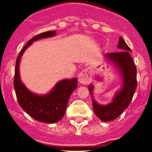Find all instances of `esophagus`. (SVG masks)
Here are the masks:
<instances>
[{"mask_svg": "<svg viewBox=\"0 0 152 152\" xmlns=\"http://www.w3.org/2000/svg\"><path fill=\"white\" fill-rule=\"evenodd\" d=\"M78 80L80 83L83 84H88L91 82L92 77H91V72L89 68H86L83 70L78 75Z\"/></svg>", "mask_w": 152, "mask_h": 152, "instance_id": "esophagus-1", "label": "esophagus"}]
</instances>
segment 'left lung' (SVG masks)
Instances as JSON below:
<instances>
[{"mask_svg": "<svg viewBox=\"0 0 152 152\" xmlns=\"http://www.w3.org/2000/svg\"><path fill=\"white\" fill-rule=\"evenodd\" d=\"M118 48L121 51L107 53L105 56L120 70L123 77V89L116 94L113 101L107 105H100L94 100H92L93 109L96 116L103 122L116 119L129 107L137 87L136 67L130 55L131 49L123 37L119 38ZM89 91L92 94V85L89 86Z\"/></svg>", "mask_w": 152, "mask_h": 152, "instance_id": "obj_1", "label": "left lung"}]
</instances>
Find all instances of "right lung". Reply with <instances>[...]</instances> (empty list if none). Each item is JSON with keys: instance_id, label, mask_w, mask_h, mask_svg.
I'll return each instance as SVG.
<instances>
[{"instance_id": "add662e5", "label": "right lung", "mask_w": 152, "mask_h": 152, "mask_svg": "<svg viewBox=\"0 0 152 152\" xmlns=\"http://www.w3.org/2000/svg\"><path fill=\"white\" fill-rule=\"evenodd\" d=\"M55 35L56 31H48L36 35L28 41L17 58L13 78L17 101L21 108L36 120L46 123H57L63 117L70 96L77 87V78L61 80L49 94L39 96L30 92L21 82L19 75V63L24 51L33 41Z\"/></svg>"}]
</instances>
